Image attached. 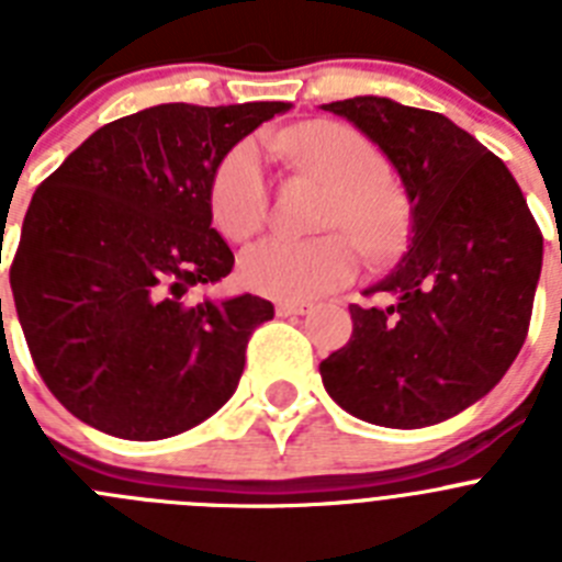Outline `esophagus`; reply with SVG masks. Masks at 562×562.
Listing matches in <instances>:
<instances>
[{"label": "esophagus", "mask_w": 562, "mask_h": 562, "mask_svg": "<svg viewBox=\"0 0 562 562\" xmlns=\"http://www.w3.org/2000/svg\"><path fill=\"white\" fill-rule=\"evenodd\" d=\"M276 310L278 315H310L315 310V304L312 301H281Z\"/></svg>", "instance_id": "esophagus-1"}]
</instances>
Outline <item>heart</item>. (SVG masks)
Wrapping results in <instances>:
<instances>
[{
  "instance_id": "1",
  "label": "heart",
  "mask_w": 562,
  "mask_h": 562,
  "mask_svg": "<svg viewBox=\"0 0 562 562\" xmlns=\"http://www.w3.org/2000/svg\"><path fill=\"white\" fill-rule=\"evenodd\" d=\"M272 146L297 168L335 188L326 211V231L346 233L369 258H385L400 250L405 238V205L396 188L385 180L389 162L366 134L346 123L312 121L276 137ZM267 207L270 188L258 148L238 143L213 168L207 182L213 227L231 241H245L261 231ZM348 239L265 238L241 256L238 278L250 292L278 301L324 295L355 278L357 252Z\"/></svg>"
}]
</instances>
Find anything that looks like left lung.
Here are the masks:
<instances>
[{
	"instance_id": "obj_1",
	"label": "left lung",
	"mask_w": 562,
	"mask_h": 562,
	"mask_svg": "<svg viewBox=\"0 0 562 562\" xmlns=\"http://www.w3.org/2000/svg\"><path fill=\"white\" fill-rule=\"evenodd\" d=\"M321 109L355 123L400 173L408 250L351 304L349 342L321 362L342 411L382 428H428L501 382L529 331L543 236L509 168L428 109L357 95Z\"/></svg>"
}]
</instances>
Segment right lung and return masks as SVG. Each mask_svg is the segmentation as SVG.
Here are the masks:
<instances>
[{"label":"right lung","mask_w":562,"mask_h":562,"mask_svg":"<svg viewBox=\"0 0 562 562\" xmlns=\"http://www.w3.org/2000/svg\"><path fill=\"white\" fill-rule=\"evenodd\" d=\"M292 103H160L106 123L33 193L10 290L38 374L72 416L121 439H168L225 405L258 295L186 304L233 252L211 227L213 168Z\"/></svg>","instance_id":"1"}]
</instances>
